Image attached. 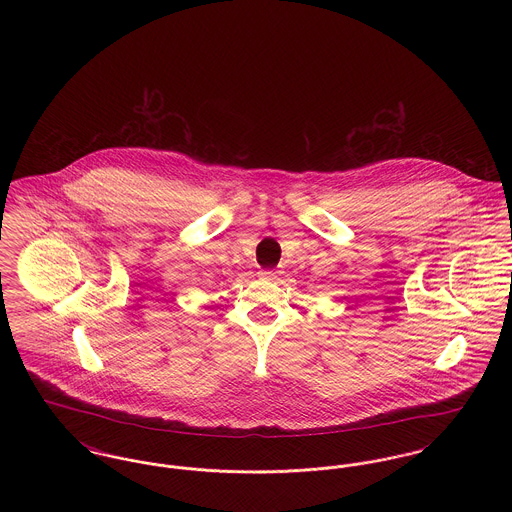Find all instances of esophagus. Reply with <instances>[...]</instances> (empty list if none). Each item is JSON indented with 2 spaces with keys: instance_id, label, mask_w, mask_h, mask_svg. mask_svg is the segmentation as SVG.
Segmentation results:
<instances>
[{
  "instance_id": "esophagus-1",
  "label": "esophagus",
  "mask_w": 512,
  "mask_h": 512,
  "mask_svg": "<svg viewBox=\"0 0 512 512\" xmlns=\"http://www.w3.org/2000/svg\"><path fill=\"white\" fill-rule=\"evenodd\" d=\"M259 276L265 278V280H276V278H278V272H276V270H261Z\"/></svg>"
}]
</instances>
